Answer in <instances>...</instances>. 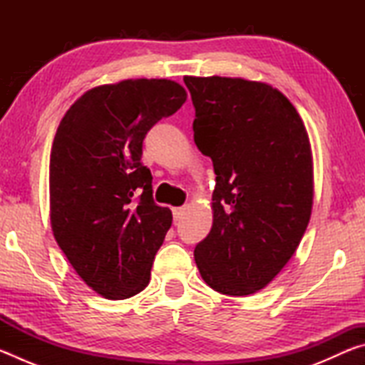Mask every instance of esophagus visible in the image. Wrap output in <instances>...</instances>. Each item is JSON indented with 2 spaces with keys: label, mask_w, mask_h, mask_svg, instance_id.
Masks as SVG:
<instances>
[{
  "label": "esophagus",
  "mask_w": 365,
  "mask_h": 365,
  "mask_svg": "<svg viewBox=\"0 0 365 365\" xmlns=\"http://www.w3.org/2000/svg\"><path fill=\"white\" fill-rule=\"evenodd\" d=\"M172 214H174V220H180L185 214V207H174Z\"/></svg>",
  "instance_id": "34e87169"
}]
</instances>
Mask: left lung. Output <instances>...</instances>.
Masks as SVG:
<instances>
[{
	"instance_id": "obj_1",
	"label": "left lung",
	"mask_w": 365,
	"mask_h": 365,
	"mask_svg": "<svg viewBox=\"0 0 365 365\" xmlns=\"http://www.w3.org/2000/svg\"><path fill=\"white\" fill-rule=\"evenodd\" d=\"M183 82L195 106V143L215 174L212 228L195 261L215 292L252 294L285 267L311 219L309 137L293 104L267 83Z\"/></svg>"
}]
</instances>
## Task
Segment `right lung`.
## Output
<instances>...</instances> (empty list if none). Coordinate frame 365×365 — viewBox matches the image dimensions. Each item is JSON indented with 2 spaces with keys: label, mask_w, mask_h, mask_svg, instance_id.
Wrapping results in <instances>:
<instances>
[{
  "label": "right lung",
  "mask_w": 365,
  "mask_h": 365,
  "mask_svg": "<svg viewBox=\"0 0 365 365\" xmlns=\"http://www.w3.org/2000/svg\"><path fill=\"white\" fill-rule=\"evenodd\" d=\"M185 100L172 80H123L86 91L58 127L49 159L54 238L80 279L108 299L150 283L172 212L153 200L143 140Z\"/></svg>",
  "instance_id": "obj_1"
}]
</instances>
